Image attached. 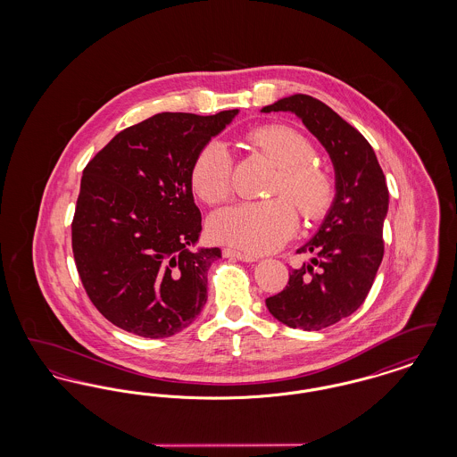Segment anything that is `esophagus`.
Masks as SVG:
<instances>
[{
    "label": "esophagus",
    "instance_id": "34e87169",
    "mask_svg": "<svg viewBox=\"0 0 457 457\" xmlns=\"http://www.w3.org/2000/svg\"><path fill=\"white\" fill-rule=\"evenodd\" d=\"M224 255H226V257H233V259L241 262L259 261L257 255H252V253H246V252H239V250H235V248H226V250H224Z\"/></svg>",
    "mask_w": 457,
    "mask_h": 457
}]
</instances>
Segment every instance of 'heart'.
Listing matches in <instances>:
<instances>
[{
	"label": "heart",
	"mask_w": 457,
	"mask_h": 457,
	"mask_svg": "<svg viewBox=\"0 0 457 457\" xmlns=\"http://www.w3.org/2000/svg\"><path fill=\"white\" fill-rule=\"evenodd\" d=\"M248 144L269 157L278 168L270 194L286 195L306 219L322 218L332 204L334 183L326 170L315 166L313 145L300 131L286 125H263L248 131ZM192 185L196 195L214 205L233 190V159L220 142H207L194 159ZM243 202L219 211L211 220L214 238L245 252L263 253L276 250L298 228L293 204L283 198Z\"/></svg>",
	"instance_id": "b5f03b06"
}]
</instances>
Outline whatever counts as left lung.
I'll return each instance as SVG.
<instances>
[{"mask_svg": "<svg viewBox=\"0 0 457 457\" xmlns=\"http://www.w3.org/2000/svg\"><path fill=\"white\" fill-rule=\"evenodd\" d=\"M262 111L296 114L334 166V202L313 238L296 252L313 259L293 269L283 291L265 300L286 326L320 330L356 312L377 276L389 211L386 176L367 138L322 101L295 94Z\"/></svg>", "mask_w": 457, "mask_h": 457, "instance_id": "left-lung-1", "label": "left lung"}]
</instances>
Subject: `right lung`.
Wrapping results in <instances>:
<instances>
[{"label": "right lung", "mask_w": 457, "mask_h": 457, "mask_svg": "<svg viewBox=\"0 0 457 457\" xmlns=\"http://www.w3.org/2000/svg\"><path fill=\"white\" fill-rule=\"evenodd\" d=\"M237 114H154L120 131L86 166L71 248L90 302L111 324L161 339L202 312L220 250H194L202 216L190 173L198 151Z\"/></svg>", "instance_id": "1"}]
</instances>
